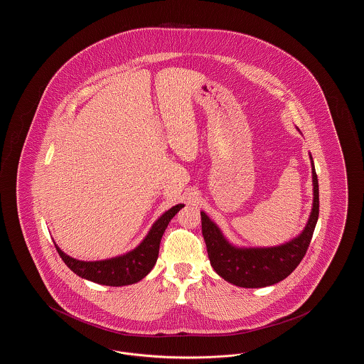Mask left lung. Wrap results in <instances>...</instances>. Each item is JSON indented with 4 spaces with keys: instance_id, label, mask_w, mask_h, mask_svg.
<instances>
[{
    "instance_id": "1",
    "label": "left lung",
    "mask_w": 364,
    "mask_h": 364,
    "mask_svg": "<svg viewBox=\"0 0 364 364\" xmlns=\"http://www.w3.org/2000/svg\"><path fill=\"white\" fill-rule=\"evenodd\" d=\"M312 199L309 221L292 240L274 247H236L226 240L221 229L200 211L202 233L208 259L220 277L242 288H263L288 277L307 252L319 215V188L311 154Z\"/></svg>"
}]
</instances>
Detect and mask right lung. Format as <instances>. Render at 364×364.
<instances>
[{
  "label": "right lung",
  "instance_id": "right-lung-1",
  "mask_svg": "<svg viewBox=\"0 0 364 364\" xmlns=\"http://www.w3.org/2000/svg\"><path fill=\"white\" fill-rule=\"evenodd\" d=\"M183 208L184 205L180 203L165 211L153 224L147 236L136 248L124 255H119L110 259L92 262L75 259L67 255L64 251H61V248L55 242L54 245L61 259L64 260V263L79 277L107 287L131 285L146 277L151 272L158 259L159 242L162 239V235L171 220L180 211V208Z\"/></svg>",
  "mask_w": 364,
  "mask_h": 364
}]
</instances>
